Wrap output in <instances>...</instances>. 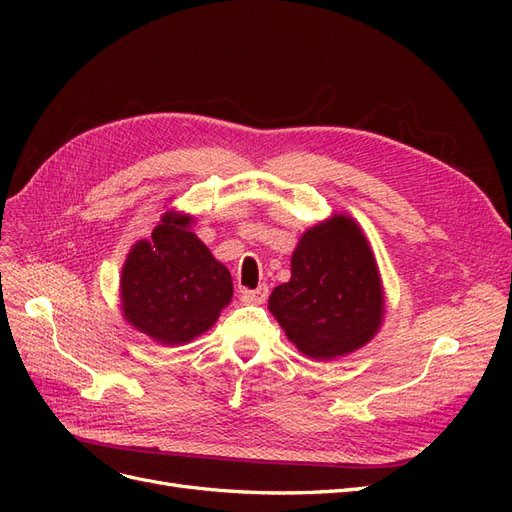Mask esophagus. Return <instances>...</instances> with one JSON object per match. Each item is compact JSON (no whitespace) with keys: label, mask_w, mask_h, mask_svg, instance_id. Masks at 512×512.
Instances as JSON below:
<instances>
[{"label":"esophagus","mask_w":512,"mask_h":512,"mask_svg":"<svg viewBox=\"0 0 512 512\" xmlns=\"http://www.w3.org/2000/svg\"><path fill=\"white\" fill-rule=\"evenodd\" d=\"M267 297H269V288H267L265 284L254 288V290H243V292H241V299H243L245 303H252V305L265 303Z\"/></svg>","instance_id":"34e87169"}]
</instances>
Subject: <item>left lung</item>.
I'll return each instance as SVG.
<instances>
[{
	"label": "left lung",
	"instance_id": "obj_1",
	"mask_svg": "<svg viewBox=\"0 0 512 512\" xmlns=\"http://www.w3.org/2000/svg\"><path fill=\"white\" fill-rule=\"evenodd\" d=\"M271 314L309 359L331 361L367 344L382 322L374 254L350 218L309 228L292 254L290 282L269 297Z\"/></svg>",
	"mask_w": 512,
	"mask_h": 512
}]
</instances>
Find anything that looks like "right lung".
Instances as JSON below:
<instances>
[{
	"mask_svg": "<svg viewBox=\"0 0 512 512\" xmlns=\"http://www.w3.org/2000/svg\"><path fill=\"white\" fill-rule=\"evenodd\" d=\"M190 222L166 215L151 241L134 245L121 273L128 322L168 346L205 333L232 299L228 269L188 230Z\"/></svg>",
	"mask_w": 512,
	"mask_h": 512,
	"instance_id": "1",
	"label": "right lung"
}]
</instances>
